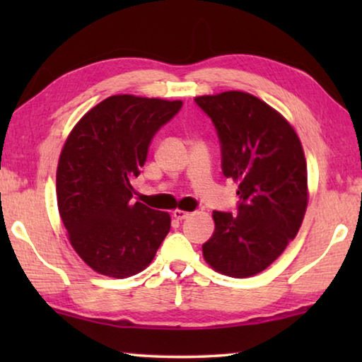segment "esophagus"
Instances as JSON below:
<instances>
[{"mask_svg": "<svg viewBox=\"0 0 362 362\" xmlns=\"http://www.w3.org/2000/svg\"><path fill=\"white\" fill-rule=\"evenodd\" d=\"M173 216H174V218H177V220H185V218H188L189 216H192V214H189V212H187V211H180V209H175V211L173 212Z\"/></svg>", "mask_w": 362, "mask_h": 362, "instance_id": "34e87169", "label": "esophagus"}]
</instances>
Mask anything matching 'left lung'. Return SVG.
<instances>
[{
	"label": "left lung",
	"mask_w": 362,
	"mask_h": 362,
	"mask_svg": "<svg viewBox=\"0 0 362 362\" xmlns=\"http://www.w3.org/2000/svg\"><path fill=\"white\" fill-rule=\"evenodd\" d=\"M216 126L222 170L236 182L238 216L214 211L204 260L216 272L249 278L284 252L308 206L303 146L291 122L268 103L243 90L194 97Z\"/></svg>",
	"instance_id": "8db88e82"
}]
</instances>
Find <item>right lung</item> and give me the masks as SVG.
I'll return each instance as SVG.
<instances>
[{
    "label": "right lung",
    "mask_w": 362,
    "mask_h": 362,
    "mask_svg": "<svg viewBox=\"0 0 362 362\" xmlns=\"http://www.w3.org/2000/svg\"><path fill=\"white\" fill-rule=\"evenodd\" d=\"M182 100L118 94L97 103L66 137L57 164V206L69 241L86 265L129 278L150 265L170 230L168 212L132 203L159 127Z\"/></svg>",
    "instance_id": "1"
}]
</instances>
